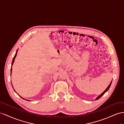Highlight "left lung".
Returning a JSON list of instances; mask_svg holds the SVG:
<instances>
[{"mask_svg":"<svg viewBox=\"0 0 124 124\" xmlns=\"http://www.w3.org/2000/svg\"><path fill=\"white\" fill-rule=\"evenodd\" d=\"M111 84H112V82H111V83L110 84H109V85H108V86L107 87V89H106L105 90H104V91L103 92V93H102V94H101L100 95H99V97H98L97 98H96V100H98L99 99H100L102 96V95H103L105 93H106V92H107L108 89H109V87H110V86H111Z\"/></svg>","mask_w":124,"mask_h":124,"instance_id":"1","label":"left lung"}]
</instances>
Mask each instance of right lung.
<instances>
[{
    "instance_id": "add662e5",
    "label": "right lung",
    "mask_w": 124,
    "mask_h": 124,
    "mask_svg": "<svg viewBox=\"0 0 124 124\" xmlns=\"http://www.w3.org/2000/svg\"><path fill=\"white\" fill-rule=\"evenodd\" d=\"M17 50L16 51V54H15V56H14L13 57V60H12V64H13V62H15V58H16V54H17ZM11 72H12V66H11ZM14 90H15V89H14ZM16 92V91H15ZM21 97V96H20ZM22 98V97H21ZM22 99H24V100H25V99H24V98H22ZM27 100V101H29L28 100Z\"/></svg>"
}]
</instances>
